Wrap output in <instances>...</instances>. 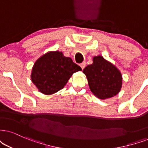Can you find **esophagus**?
Segmentation results:
<instances>
[{
  "label": "esophagus",
  "instance_id": "esophagus-1",
  "mask_svg": "<svg viewBox=\"0 0 148 148\" xmlns=\"http://www.w3.org/2000/svg\"><path fill=\"white\" fill-rule=\"evenodd\" d=\"M85 65H86V63H85V62H83V63H80V66L81 67L82 70H83V69L85 68Z\"/></svg>",
  "mask_w": 148,
  "mask_h": 148
}]
</instances>
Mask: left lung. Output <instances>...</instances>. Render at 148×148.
<instances>
[{
  "label": "left lung",
  "instance_id": "8db88e82",
  "mask_svg": "<svg viewBox=\"0 0 148 148\" xmlns=\"http://www.w3.org/2000/svg\"><path fill=\"white\" fill-rule=\"evenodd\" d=\"M83 72L91 91L101 100L111 98L121 91L123 80L121 72L101 55L93 57L92 64L85 67Z\"/></svg>",
  "mask_w": 148,
  "mask_h": 148
}]
</instances>
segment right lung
Segmentation results:
<instances>
[{"label": "right lung", "instance_id": "add662e5", "mask_svg": "<svg viewBox=\"0 0 148 148\" xmlns=\"http://www.w3.org/2000/svg\"><path fill=\"white\" fill-rule=\"evenodd\" d=\"M82 69L62 52L49 51L35 61L31 73L32 83L40 92L52 95L62 89L74 72Z\"/></svg>", "mask_w": 148, "mask_h": 148}]
</instances>
